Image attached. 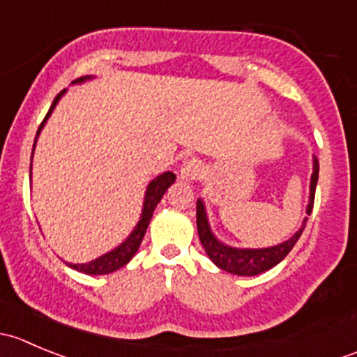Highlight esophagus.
<instances>
[{
  "label": "esophagus",
  "mask_w": 357,
  "mask_h": 357,
  "mask_svg": "<svg viewBox=\"0 0 357 357\" xmlns=\"http://www.w3.org/2000/svg\"><path fill=\"white\" fill-rule=\"evenodd\" d=\"M179 176H181V179H185V181H195V179H199L202 176L200 160H197V158H188V160L183 162L181 169H179Z\"/></svg>",
  "instance_id": "34e87169"
}]
</instances>
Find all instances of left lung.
I'll use <instances>...</instances> for the list:
<instances>
[{"instance_id":"obj_1","label":"left lung","mask_w":357,"mask_h":357,"mask_svg":"<svg viewBox=\"0 0 357 357\" xmlns=\"http://www.w3.org/2000/svg\"><path fill=\"white\" fill-rule=\"evenodd\" d=\"M319 174V162L314 157V165H312V176H311V197H309L307 205V214H311L312 205H314V193H316V183H318ZM305 221L302 228L291 236L287 242L280 243V245L268 247V248H233L225 245V243L218 242L215 236L212 235L211 228H208L207 215H205L204 204L202 200H197V229H199L200 242L204 245L205 252L211 257V261L215 266H219L225 271L233 273V275L240 276H255L259 273H264L268 269L275 268L278 262L289 255V252L294 248L297 240L301 238L302 231L305 228Z\"/></svg>"}]
</instances>
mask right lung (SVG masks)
I'll use <instances>...</instances> for the list:
<instances>
[{
  "instance_id": "right-lung-1",
  "label": "right lung",
  "mask_w": 357,
  "mask_h": 357,
  "mask_svg": "<svg viewBox=\"0 0 357 357\" xmlns=\"http://www.w3.org/2000/svg\"><path fill=\"white\" fill-rule=\"evenodd\" d=\"M81 81H84V77L75 79V82H81ZM63 93L66 91L59 93V95H56V98L53 100L48 114H46V117L43 119L41 126H39L38 135H39V131H41L43 126H45L46 119L50 117V114H52L53 109H55L56 102H59L60 96H62ZM174 179H176V176L172 174V172H164V174H160L158 178H155L152 183H150L149 188H146L142 219H139V222H138V226L135 228V231L129 235V238L126 240L122 245H119L115 250H112V252H109V254L102 255V257L95 259V261H91V262H86V264H68V266L74 269H77V271L86 273V275H107V273H112V271H115V269H119V268H122V266L128 264V262L132 259V255L136 254V250H138L139 245H142V240H143V236H145L146 228H149L150 219H152L157 204L160 202L162 197H164L165 190H167L169 186L174 183Z\"/></svg>"
}]
</instances>
